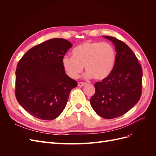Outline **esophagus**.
<instances>
[{"mask_svg":"<svg viewBox=\"0 0 156 156\" xmlns=\"http://www.w3.org/2000/svg\"><path fill=\"white\" fill-rule=\"evenodd\" d=\"M86 84V83H83V82H80V83H78V86L79 87H83V86H84Z\"/></svg>","mask_w":156,"mask_h":156,"instance_id":"34e87169","label":"esophagus"}]
</instances>
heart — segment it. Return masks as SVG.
<instances>
[{
	"mask_svg": "<svg viewBox=\"0 0 156 156\" xmlns=\"http://www.w3.org/2000/svg\"><path fill=\"white\" fill-rule=\"evenodd\" d=\"M72 55L65 56L62 64L66 73L72 79L77 78L84 66L86 78L101 81L109 76L116 63V51L108 43L87 41L74 48Z\"/></svg>",
	"mask_w": 156,
	"mask_h": 156,
	"instance_id": "1",
	"label": "heart"
}]
</instances>
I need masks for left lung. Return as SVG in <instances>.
<instances>
[{"instance_id":"8db88e82","label":"left lung","mask_w":156,"mask_h":156,"mask_svg":"<svg viewBox=\"0 0 156 156\" xmlns=\"http://www.w3.org/2000/svg\"><path fill=\"white\" fill-rule=\"evenodd\" d=\"M103 37L114 44L116 63L109 76L94 84L96 92L90 104L99 116L112 119L128 112L140 100L143 70L133 51L123 41Z\"/></svg>"}]
</instances>
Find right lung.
Here are the masks:
<instances>
[{"label": "right lung", "mask_w": 156, "mask_h": 156, "mask_svg": "<svg viewBox=\"0 0 156 156\" xmlns=\"http://www.w3.org/2000/svg\"><path fill=\"white\" fill-rule=\"evenodd\" d=\"M72 44L62 38L47 40L29 49L16 71V97L32 116L56 119L66 105L77 81L66 74L62 60Z\"/></svg>", "instance_id": "1"}]
</instances>
